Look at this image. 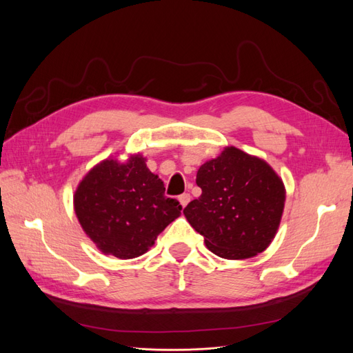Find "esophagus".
Segmentation results:
<instances>
[{
  "label": "esophagus",
  "instance_id": "34e87169",
  "mask_svg": "<svg viewBox=\"0 0 353 353\" xmlns=\"http://www.w3.org/2000/svg\"><path fill=\"white\" fill-rule=\"evenodd\" d=\"M190 194L188 193H184V194H181L179 197H178V200H179V203H181V206L183 208H185L187 205H188V201H190Z\"/></svg>",
  "mask_w": 353,
  "mask_h": 353
}]
</instances>
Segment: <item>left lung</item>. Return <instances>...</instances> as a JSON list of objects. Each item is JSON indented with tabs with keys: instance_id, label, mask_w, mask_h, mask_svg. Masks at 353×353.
Returning a JSON list of instances; mask_svg holds the SVG:
<instances>
[{
	"instance_id": "left-lung-1",
	"label": "left lung",
	"mask_w": 353,
	"mask_h": 353,
	"mask_svg": "<svg viewBox=\"0 0 353 353\" xmlns=\"http://www.w3.org/2000/svg\"><path fill=\"white\" fill-rule=\"evenodd\" d=\"M196 183L201 196L188 203L184 215L210 252L245 259L268 248L285 200L283 181L268 163L227 147L200 166Z\"/></svg>"
}]
</instances>
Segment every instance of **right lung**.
<instances>
[{
    "label": "right lung",
    "instance_id": "obj_1",
    "mask_svg": "<svg viewBox=\"0 0 353 353\" xmlns=\"http://www.w3.org/2000/svg\"><path fill=\"white\" fill-rule=\"evenodd\" d=\"M74 212L97 248L119 259L144 254L183 206L165 196V184L141 156L122 165L104 160L91 169L74 193Z\"/></svg>",
    "mask_w": 353,
    "mask_h": 353
}]
</instances>
